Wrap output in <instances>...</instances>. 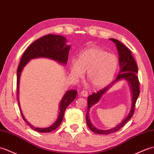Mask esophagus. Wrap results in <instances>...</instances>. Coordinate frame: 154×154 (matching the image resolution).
Returning <instances> with one entry per match:
<instances>
[{
	"mask_svg": "<svg viewBox=\"0 0 154 154\" xmlns=\"http://www.w3.org/2000/svg\"><path fill=\"white\" fill-rule=\"evenodd\" d=\"M80 95L83 97H87L88 95V91L86 90H82L80 92Z\"/></svg>",
	"mask_w": 154,
	"mask_h": 154,
	"instance_id": "esophagus-1",
	"label": "esophagus"
}]
</instances>
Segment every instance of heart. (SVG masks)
Wrapping results in <instances>:
<instances>
[{
    "mask_svg": "<svg viewBox=\"0 0 154 154\" xmlns=\"http://www.w3.org/2000/svg\"><path fill=\"white\" fill-rule=\"evenodd\" d=\"M118 68L119 59L115 54L94 47L84 50L78 60H71L70 73L75 78H81L87 71V80L92 88L98 90L111 83Z\"/></svg>",
    "mask_w": 154,
    "mask_h": 154,
    "instance_id": "b5f03b06",
    "label": "heart"
}]
</instances>
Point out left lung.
Segmentation results:
<instances>
[{"instance_id":"obj_1","label":"left lung","mask_w":154,"mask_h":154,"mask_svg":"<svg viewBox=\"0 0 154 154\" xmlns=\"http://www.w3.org/2000/svg\"><path fill=\"white\" fill-rule=\"evenodd\" d=\"M111 41L113 42L118 51L119 53V65H120V71L118 76L108 86L105 88L101 91H97V93H94L91 95H89L88 97V111L86 116V123L92 132L97 133L99 134H111L112 132L118 131L119 129H121L127 122L129 119H131L134 114V107L136 100L140 94V90H139V81L138 78L137 76L138 74V66L136 64L135 60L132 55L131 51H130L127 47H126L124 44H122L121 42H119V40L115 39L113 38L109 39ZM125 79L128 82V83L131 88V93H132V105L131 111H130L128 115L122 121L121 124H118L114 128L108 130H100L94 127L91 123L89 119V110L90 108L95 104L99 101L100 98L103 94L105 93L109 88L113 85L116 83L117 81Z\"/></svg>"}]
</instances>
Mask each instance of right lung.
<instances>
[{"instance_id": "1", "label": "right lung", "mask_w": 154, "mask_h": 154, "mask_svg": "<svg viewBox=\"0 0 154 154\" xmlns=\"http://www.w3.org/2000/svg\"><path fill=\"white\" fill-rule=\"evenodd\" d=\"M67 40L62 35L48 34L37 39L28 47L23 54L20 63L17 70V95H18V105L20 109L21 115L24 121L26 122L31 128L39 132H49L59 127L62 122L64 112L68 105L72 102L77 95V91L70 90L66 91L59 103V112L58 117L53 125L45 128H37L32 126L25 119L23 116L19 101V86L20 80L22 72L29 61L37 58H47L53 60L59 64L65 65L68 62V53L70 45H66Z\"/></svg>"}]
</instances>
